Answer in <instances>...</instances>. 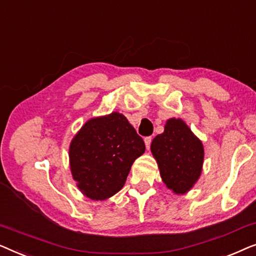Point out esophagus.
Listing matches in <instances>:
<instances>
[{
    "label": "esophagus",
    "mask_w": 256,
    "mask_h": 256,
    "mask_svg": "<svg viewBox=\"0 0 256 256\" xmlns=\"http://www.w3.org/2000/svg\"><path fill=\"white\" fill-rule=\"evenodd\" d=\"M152 136H148V138H144V143H146V148H150V144H152Z\"/></svg>",
    "instance_id": "1"
}]
</instances>
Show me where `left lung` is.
I'll return each instance as SVG.
<instances>
[{
    "instance_id": "1",
    "label": "left lung",
    "mask_w": 256,
    "mask_h": 256,
    "mask_svg": "<svg viewBox=\"0 0 256 256\" xmlns=\"http://www.w3.org/2000/svg\"><path fill=\"white\" fill-rule=\"evenodd\" d=\"M152 152L163 183L174 194H185L200 176L204 148L180 118L168 120L164 132L152 140Z\"/></svg>"
}]
</instances>
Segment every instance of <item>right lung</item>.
Here are the masks:
<instances>
[{
  "mask_svg": "<svg viewBox=\"0 0 256 256\" xmlns=\"http://www.w3.org/2000/svg\"><path fill=\"white\" fill-rule=\"evenodd\" d=\"M144 150L143 138L122 114L92 118L70 146L73 178L88 198H110L121 190L132 163Z\"/></svg>",
  "mask_w": 256,
  "mask_h": 256,
  "instance_id": "1",
  "label": "right lung"
}]
</instances>
